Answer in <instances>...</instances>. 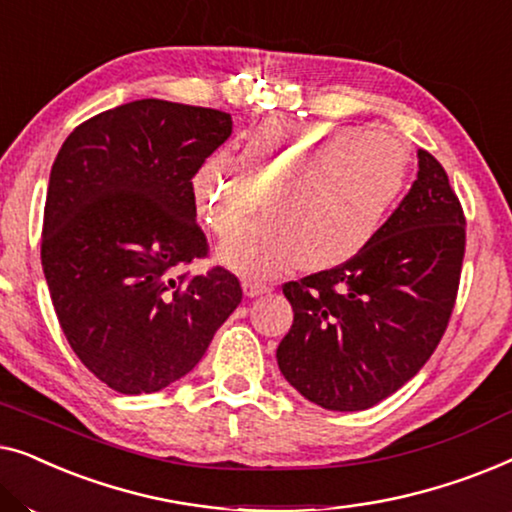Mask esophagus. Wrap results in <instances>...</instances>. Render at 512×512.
<instances>
[{
    "mask_svg": "<svg viewBox=\"0 0 512 512\" xmlns=\"http://www.w3.org/2000/svg\"><path fill=\"white\" fill-rule=\"evenodd\" d=\"M244 286V293H247L249 298H256V296H263V293L272 291V286L268 282H263V279H256V277H249L242 282Z\"/></svg>",
    "mask_w": 512,
    "mask_h": 512,
    "instance_id": "esophagus-1",
    "label": "esophagus"
}]
</instances>
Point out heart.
I'll return each instance as SVG.
<instances>
[{"label":"heart","mask_w":512,"mask_h":512,"mask_svg":"<svg viewBox=\"0 0 512 512\" xmlns=\"http://www.w3.org/2000/svg\"><path fill=\"white\" fill-rule=\"evenodd\" d=\"M410 146L391 130L356 125H263L247 137L242 169L209 158L191 198L200 221L228 240L219 261L270 277L300 263L331 270L375 240L410 179ZM266 198L268 222L235 238Z\"/></svg>","instance_id":"1"}]
</instances>
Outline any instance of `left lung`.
<instances>
[{"label":"left lung","instance_id":"obj_1","mask_svg":"<svg viewBox=\"0 0 512 512\" xmlns=\"http://www.w3.org/2000/svg\"><path fill=\"white\" fill-rule=\"evenodd\" d=\"M410 193L359 256L284 284L291 331L277 363L326 410L373 408L429 361L459 291L466 219L443 165L419 149Z\"/></svg>","mask_w":512,"mask_h":512}]
</instances>
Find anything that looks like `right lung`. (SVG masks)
I'll return each instance as SVG.
<instances>
[{
  "mask_svg": "<svg viewBox=\"0 0 512 512\" xmlns=\"http://www.w3.org/2000/svg\"><path fill=\"white\" fill-rule=\"evenodd\" d=\"M226 111L137 100L102 111L65 139L51 167L41 265L83 366L121 394H153L198 366L242 300L207 256L191 179L226 142Z\"/></svg>",
  "mask_w": 512,
  "mask_h": 512,
  "instance_id": "1",
  "label": "right lung"
}]
</instances>
